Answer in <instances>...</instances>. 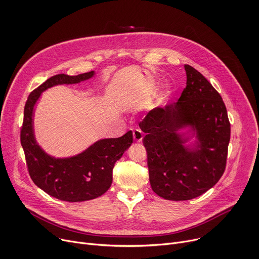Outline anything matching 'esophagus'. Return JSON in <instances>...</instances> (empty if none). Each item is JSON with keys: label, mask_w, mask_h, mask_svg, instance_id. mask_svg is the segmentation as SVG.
Masks as SVG:
<instances>
[{"label": "esophagus", "mask_w": 259, "mask_h": 259, "mask_svg": "<svg viewBox=\"0 0 259 259\" xmlns=\"http://www.w3.org/2000/svg\"><path fill=\"white\" fill-rule=\"evenodd\" d=\"M133 138H134L135 142H137V143L142 142L143 138H144V134H143L142 130H140V129H135L133 131Z\"/></svg>", "instance_id": "obj_1"}]
</instances>
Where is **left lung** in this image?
Returning a JSON list of instances; mask_svg holds the SVG:
<instances>
[{"instance_id":"left-lung-1","label":"left lung","mask_w":259,"mask_h":259,"mask_svg":"<svg viewBox=\"0 0 259 259\" xmlns=\"http://www.w3.org/2000/svg\"><path fill=\"white\" fill-rule=\"evenodd\" d=\"M187 82L180 99L152 109L139 125L148 153L153 191L167 200H189L222 177L230 124L220 94L196 69L185 65ZM186 130V132H183ZM196 136L193 144L186 145Z\"/></svg>"}]
</instances>
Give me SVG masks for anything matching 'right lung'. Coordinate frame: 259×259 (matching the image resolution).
Wrapping results in <instances>:
<instances>
[{"mask_svg":"<svg viewBox=\"0 0 259 259\" xmlns=\"http://www.w3.org/2000/svg\"><path fill=\"white\" fill-rule=\"evenodd\" d=\"M95 75L91 71L75 76L58 74L49 78L27 100L20 131L29 174L36 186L60 200L78 202L104 194L112 183V169L133 142L132 131L117 138L97 140L87 150L72 157L56 158L38 145L34 133V107L41 94L59 84H74Z\"/></svg>","mask_w":259,"mask_h":259,"instance_id":"add662e5","label":"right lung"}]
</instances>
